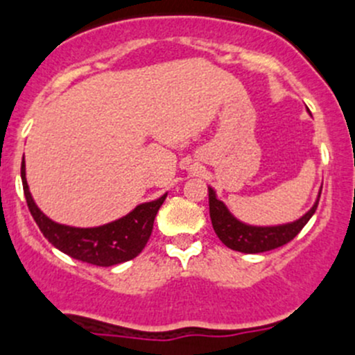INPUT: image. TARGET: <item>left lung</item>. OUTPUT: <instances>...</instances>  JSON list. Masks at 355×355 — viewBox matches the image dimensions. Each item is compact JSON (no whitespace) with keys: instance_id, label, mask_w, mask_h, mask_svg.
Returning <instances> with one entry per match:
<instances>
[{"instance_id":"obj_1","label":"left lung","mask_w":355,"mask_h":355,"mask_svg":"<svg viewBox=\"0 0 355 355\" xmlns=\"http://www.w3.org/2000/svg\"><path fill=\"white\" fill-rule=\"evenodd\" d=\"M207 191H209L211 223H213L218 239L225 245L230 247V249L245 254L266 252V250H273L288 244L306 227V223L311 220L314 211H316L318 202H320V198H318L316 204L300 220L293 221V223L280 225V227H249V225H244L239 220H235L228 213L225 204L216 199L213 189H207Z\"/></svg>"}]
</instances>
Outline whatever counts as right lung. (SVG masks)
Masks as SVG:
<instances>
[{"label": "right lung", "mask_w": 355, "mask_h": 355, "mask_svg": "<svg viewBox=\"0 0 355 355\" xmlns=\"http://www.w3.org/2000/svg\"><path fill=\"white\" fill-rule=\"evenodd\" d=\"M22 185L28 211L37 223L39 230L56 249L68 254L82 263L96 264V266H113L134 259L141 254L151 237L153 225L161 204L166 194L153 202H144L135 207L132 213L113 223L103 225L98 228H73L67 225H58L41 213L28 192L25 180V164L22 163Z\"/></svg>", "instance_id": "1"}]
</instances>
